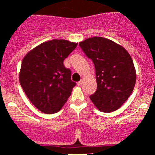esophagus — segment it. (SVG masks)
I'll return each mask as SVG.
<instances>
[{
	"label": "esophagus",
	"mask_w": 155,
	"mask_h": 155,
	"mask_svg": "<svg viewBox=\"0 0 155 155\" xmlns=\"http://www.w3.org/2000/svg\"><path fill=\"white\" fill-rule=\"evenodd\" d=\"M82 83H83V81H81H81H79V82H78V83H77L78 86H81V84H82Z\"/></svg>",
	"instance_id": "1"
}]
</instances>
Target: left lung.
Instances as JSON below:
<instances>
[{
	"label": "left lung",
	"mask_w": 155,
	"mask_h": 155,
	"mask_svg": "<svg viewBox=\"0 0 155 155\" xmlns=\"http://www.w3.org/2000/svg\"><path fill=\"white\" fill-rule=\"evenodd\" d=\"M79 46L95 65L97 90L90 100L100 111H116L136 84V68L130 55L120 44L103 37L87 38Z\"/></svg>",
	"instance_id": "1"
}]
</instances>
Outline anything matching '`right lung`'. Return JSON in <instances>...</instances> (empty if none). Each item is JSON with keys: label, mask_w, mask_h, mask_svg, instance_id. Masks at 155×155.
Here are the masks:
<instances>
[{"label": "right lung", "mask_w": 155, "mask_h": 155, "mask_svg": "<svg viewBox=\"0 0 155 155\" xmlns=\"http://www.w3.org/2000/svg\"><path fill=\"white\" fill-rule=\"evenodd\" d=\"M77 44L53 39L33 48L23 58L19 83L33 105L44 114L59 111L76 85L63 61Z\"/></svg>", "instance_id": "right-lung-1"}]
</instances>
